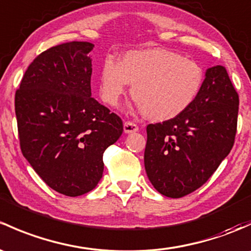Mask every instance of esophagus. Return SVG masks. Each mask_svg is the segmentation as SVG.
Instances as JSON below:
<instances>
[{
	"instance_id": "1",
	"label": "esophagus",
	"mask_w": 251,
	"mask_h": 251,
	"mask_svg": "<svg viewBox=\"0 0 251 251\" xmlns=\"http://www.w3.org/2000/svg\"><path fill=\"white\" fill-rule=\"evenodd\" d=\"M138 131V126L136 124L132 123V121H125L124 123V132L125 133H132Z\"/></svg>"
}]
</instances>
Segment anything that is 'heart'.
Wrapping results in <instances>:
<instances>
[{"label": "heart", "instance_id": "1", "mask_svg": "<svg viewBox=\"0 0 251 251\" xmlns=\"http://www.w3.org/2000/svg\"><path fill=\"white\" fill-rule=\"evenodd\" d=\"M204 73L196 61L161 48L128 50L120 62L107 59L100 73V95L117 107L132 85L136 107L150 120L178 117L194 103Z\"/></svg>", "mask_w": 251, "mask_h": 251}]
</instances>
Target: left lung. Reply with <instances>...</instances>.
<instances>
[{
  "label": "left lung",
  "instance_id": "obj_1",
  "mask_svg": "<svg viewBox=\"0 0 251 251\" xmlns=\"http://www.w3.org/2000/svg\"><path fill=\"white\" fill-rule=\"evenodd\" d=\"M238 105L226 68L213 66L185 112L147 126L144 166L160 194L179 199L212 176L233 147Z\"/></svg>",
  "mask_w": 251,
  "mask_h": 251
}]
</instances>
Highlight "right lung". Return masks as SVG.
Returning <instances> with one entry per match:
<instances>
[{"mask_svg":"<svg viewBox=\"0 0 251 251\" xmlns=\"http://www.w3.org/2000/svg\"><path fill=\"white\" fill-rule=\"evenodd\" d=\"M94 44L70 42L39 54L15 92L23 155L44 183L70 197L91 191L103 174V152L123 121L92 99Z\"/></svg>","mask_w":251,"mask_h":251,"instance_id":"1","label":"right lung"}]
</instances>
